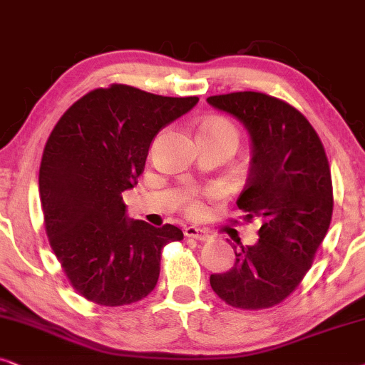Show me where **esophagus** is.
I'll use <instances>...</instances> for the list:
<instances>
[{"instance_id":"34e87169","label":"esophagus","mask_w":365,"mask_h":365,"mask_svg":"<svg viewBox=\"0 0 365 365\" xmlns=\"http://www.w3.org/2000/svg\"><path fill=\"white\" fill-rule=\"evenodd\" d=\"M185 235L190 237V239H195V240H200V242H205V240H208V237H210V235H208V232L203 230V228L193 227V225L185 228Z\"/></svg>"}]
</instances>
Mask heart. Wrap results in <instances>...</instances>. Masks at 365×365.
<instances>
[{"instance_id":"obj_1","label":"heart","mask_w":365,"mask_h":365,"mask_svg":"<svg viewBox=\"0 0 365 365\" xmlns=\"http://www.w3.org/2000/svg\"><path fill=\"white\" fill-rule=\"evenodd\" d=\"M202 130H213V132H227V133H232V135H235V137H237L235 128H233V126L228 123V121L220 120V118H213V120L205 121V123H203V126H202ZM192 210L193 212L200 210V205H198V203H193Z\"/></svg>"}]
</instances>
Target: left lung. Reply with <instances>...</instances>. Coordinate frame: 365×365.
<instances>
[{
	"label": "left lung",
	"instance_id": "left-lung-1",
	"mask_svg": "<svg viewBox=\"0 0 365 365\" xmlns=\"http://www.w3.org/2000/svg\"><path fill=\"white\" fill-rule=\"evenodd\" d=\"M207 101L250 135V173L237 207L247 222L262 223L259 242H237L235 264L210 275V285L232 307H274L297 289L329 230L334 197L327 155L307 118L279 98L237 91Z\"/></svg>",
	"mask_w": 365,
	"mask_h": 365
}]
</instances>
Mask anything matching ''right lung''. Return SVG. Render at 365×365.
<instances>
[{"label": "right lung", "instance_id": "obj_1", "mask_svg": "<svg viewBox=\"0 0 365 365\" xmlns=\"http://www.w3.org/2000/svg\"><path fill=\"white\" fill-rule=\"evenodd\" d=\"M197 103V96L111 85L81 96L53 128L40 165L46 235L73 289L90 302L118 307L147 297L163 247L183 239L170 223L126 217L121 193L137 185L160 130Z\"/></svg>", "mask_w": 365, "mask_h": 365}]
</instances>
